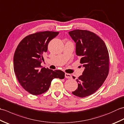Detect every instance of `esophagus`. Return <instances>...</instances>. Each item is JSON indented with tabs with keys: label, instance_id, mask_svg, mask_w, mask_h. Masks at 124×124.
<instances>
[{
	"label": "esophagus",
	"instance_id": "esophagus-1",
	"mask_svg": "<svg viewBox=\"0 0 124 124\" xmlns=\"http://www.w3.org/2000/svg\"><path fill=\"white\" fill-rule=\"evenodd\" d=\"M65 77L66 78H68V79H70L72 78V76L70 74H69V73H65Z\"/></svg>",
	"mask_w": 124,
	"mask_h": 124
}]
</instances>
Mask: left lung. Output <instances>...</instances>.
<instances>
[{
  "label": "left lung",
  "instance_id": "left-lung-1",
  "mask_svg": "<svg viewBox=\"0 0 124 124\" xmlns=\"http://www.w3.org/2000/svg\"><path fill=\"white\" fill-rule=\"evenodd\" d=\"M69 33L76 43V54L81 57L80 63L85 68L77 79L78 88L72 93L80 97L88 96L102 85L109 74V52L104 41L93 32L77 29Z\"/></svg>",
  "mask_w": 124,
  "mask_h": 124
}]
</instances>
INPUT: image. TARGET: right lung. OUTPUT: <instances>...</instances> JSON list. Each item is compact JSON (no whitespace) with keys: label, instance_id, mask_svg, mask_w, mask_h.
Segmentation results:
<instances>
[{"label":"right lung","instance_id":"1","mask_svg":"<svg viewBox=\"0 0 124 124\" xmlns=\"http://www.w3.org/2000/svg\"><path fill=\"white\" fill-rule=\"evenodd\" d=\"M59 33L45 31L30 34L20 41L15 50L13 61L15 75L22 87L33 95L46 92L54 78H64L62 71H53L41 65L48 43Z\"/></svg>","mask_w":124,"mask_h":124}]
</instances>
